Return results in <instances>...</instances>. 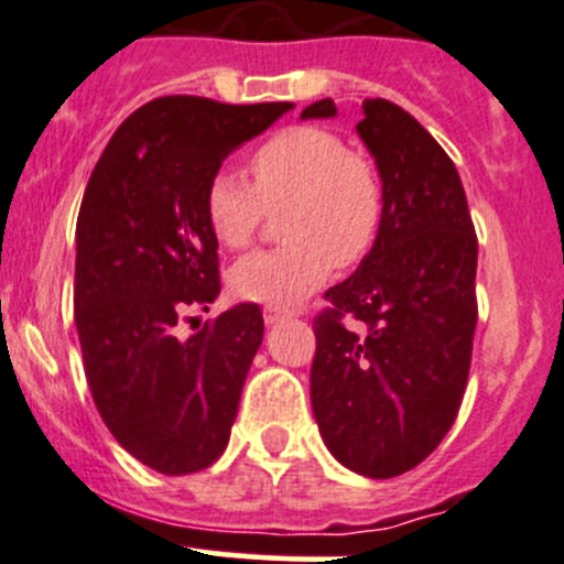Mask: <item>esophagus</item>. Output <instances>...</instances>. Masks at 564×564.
Instances as JSON below:
<instances>
[{
  "label": "esophagus",
  "instance_id": "1",
  "mask_svg": "<svg viewBox=\"0 0 564 564\" xmlns=\"http://www.w3.org/2000/svg\"><path fill=\"white\" fill-rule=\"evenodd\" d=\"M292 314L289 311H281V308H264V322L267 324H278L283 322V318H289Z\"/></svg>",
  "mask_w": 564,
  "mask_h": 564
}]
</instances>
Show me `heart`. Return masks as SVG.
<instances>
[{
  "label": "heart",
  "mask_w": 564,
  "mask_h": 564,
  "mask_svg": "<svg viewBox=\"0 0 564 564\" xmlns=\"http://www.w3.org/2000/svg\"><path fill=\"white\" fill-rule=\"evenodd\" d=\"M253 185L218 172L204 191V218L215 240L246 248L267 209L286 207V246L250 253L229 272L231 292L248 303L294 305L329 278L360 264L382 231L384 191L377 166L349 152L338 133L294 124L270 135L250 158Z\"/></svg>",
  "instance_id": "1"
}]
</instances>
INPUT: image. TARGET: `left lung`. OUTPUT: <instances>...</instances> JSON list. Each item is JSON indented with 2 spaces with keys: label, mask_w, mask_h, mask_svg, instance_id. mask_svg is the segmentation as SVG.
Listing matches in <instances>:
<instances>
[{
  "label": "left lung",
  "mask_w": 564,
  "mask_h": 564,
  "mask_svg": "<svg viewBox=\"0 0 564 564\" xmlns=\"http://www.w3.org/2000/svg\"><path fill=\"white\" fill-rule=\"evenodd\" d=\"M327 117L329 98L303 111ZM357 133L382 176V231L314 318L311 406L340 464L388 480L456 423L477 324V235L456 166L412 113L366 100Z\"/></svg>",
  "instance_id": "obj_1"
}]
</instances>
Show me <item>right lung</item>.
I'll return each instance as SVG.
<instances>
[{"mask_svg": "<svg viewBox=\"0 0 564 564\" xmlns=\"http://www.w3.org/2000/svg\"><path fill=\"white\" fill-rule=\"evenodd\" d=\"M289 108L150 100L119 124L84 191L73 292L84 371L113 440L161 475L207 469L229 445L264 318L242 303L191 338L180 322L220 292L207 182Z\"/></svg>", "mask_w": 564, "mask_h": 564, "instance_id": "add662e5", "label": "right lung"}]
</instances>
